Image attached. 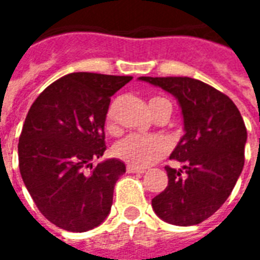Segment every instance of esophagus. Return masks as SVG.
I'll use <instances>...</instances> for the list:
<instances>
[{
  "instance_id": "obj_1",
  "label": "esophagus",
  "mask_w": 260,
  "mask_h": 260,
  "mask_svg": "<svg viewBox=\"0 0 260 260\" xmlns=\"http://www.w3.org/2000/svg\"><path fill=\"white\" fill-rule=\"evenodd\" d=\"M126 172L128 173H138V174H142L146 172V169L143 168H135V166H131V165H128L126 166Z\"/></svg>"
}]
</instances>
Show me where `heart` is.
<instances>
[{
	"label": "heart",
	"instance_id": "heart-1",
	"mask_svg": "<svg viewBox=\"0 0 260 260\" xmlns=\"http://www.w3.org/2000/svg\"><path fill=\"white\" fill-rule=\"evenodd\" d=\"M166 103H169L168 100L160 97H153L149 100V108L152 115L155 117L156 112ZM118 105H119V100H114L105 112L104 125L105 129L110 134H118L119 131L117 122ZM169 150H170V142L166 138L159 135H129L115 143L112 148L115 157L135 168H146L153 165L168 155Z\"/></svg>",
	"mask_w": 260,
	"mask_h": 260
}]
</instances>
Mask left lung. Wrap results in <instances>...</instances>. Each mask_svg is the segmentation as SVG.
<instances>
[{
    "label": "left lung",
    "instance_id": "obj_1",
    "mask_svg": "<svg viewBox=\"0 0 260 260\" xmlns=\"http://www.w3.org/2000/svg\"><path fill=\"white\" fill-rule=\"evenodd\" d=\"M173 94L180 104L184 135L166 166L168 187L152 207L169 224L196 225L211 217L230 197L244 168L246 128L232 100L190 77H139Z\"/></svg>",
    "mask_w": 260,
    "mask_h": 260
}]
</instances>
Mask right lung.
Listing matches in <instances>:
<instances>
[{
    "instance_id": "add662e5",
    "label": "right lung",
    "mask_w": 260,
    "mask_h": 260,
    "mask_svg": "<svg viewBox=\"0 0 260 260\" xmlns=\"http://www.w3.org/2000/svg\"><path fill=\"white\" fill-rule=\"evenodd\" d=\"M131 76L72 73L46 87L29 108L18 143L21 176L38 210L72 232L99 226L110 214L125 165L104 155L111 95Z\"/></svg>"
}]
</instances>
